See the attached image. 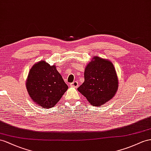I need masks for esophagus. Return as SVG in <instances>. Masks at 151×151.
<instances>
[{"mask_svg":"<svg viewBox=\"0 0 151 151\" xmlns=\"http://www.w3.org/2000/svg\"><path fill=\"white\" fill-rule=\"evenodd\" d=\"M71 86L74 87H78V83L76 81H74L73 83H71Z\"/></svg>","mask_w":151,"mask_h":151,"instance_id":"1","label":"esophagus"}]
</instances>
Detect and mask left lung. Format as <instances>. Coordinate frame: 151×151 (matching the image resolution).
Returning <instances> with one entry per match:
<instances>
[{
  "instance_id": "obj_1",
  "label": "left lung",
  "mask_w": 151,
  "mask_h": 151,
  "mask_svg": "<svg viewBox=\"0 0 151 151\" xmlns=\"http://www.w3.org/2000/svg\"><path fill=\"white\" fill-rule=\"evenodd\" d=\"M84 72V82L78 91L91 105H103L115 96L118 88V79L110 61L94 57Z\"/></svg>"
}]
</instances>
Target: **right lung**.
I'll return each mask as SVG.
<instances>
[{
    "label": "right lung",
    "instance_id": "obj_1",
    "mask_svg": "<svg viewBox=\"0 0 151 151\" xmlns=\"http://www.w3.org/2000/svg\"><path fill=\"white\" fill-rule=\"evenodd\" d=\"M26 87L33 101L48 109L55 106L68 88L55 65L43 60L30 69Z\"/></svg>",
    "mask_w": 151,
    "mask_h": 151
}]
</instances>
